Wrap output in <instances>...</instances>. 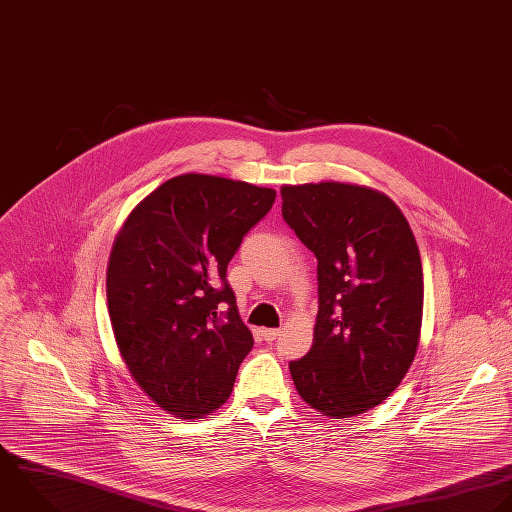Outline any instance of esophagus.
Masks as SVG:
<instances>
[{
	"mask_svg": "<svg viewBox=\"0 0 512 512\" xmlns=\"http://www.w3.org/2000/svg\"><path fill=\"white\" fill-rule=\"evenodd\" d=\"M279 329H261V337H263V341H267V343H271V341H275L277 337H279Z\"/></svg>",
	"mask_w": 512,
	"mask_h": 512,
	"instance_id": "obj_1",
	"label": "esophagus"
}]
</instances>
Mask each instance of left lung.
Listing matches in <instances>:
<instances>
[{"label":"left lung","instance_id":"8db88e82","mask_svg":"<svg viewBox=\"0 0 512 512\" xmlns=\"http://www.w3.org/2000/svg\"><path fill=\"white\" fill-rule=\"evenodd\" d=\"M283 219L317 257L311 351L291 361L301 399L331 419L383 403L405 379L421 337L423 265L401 209L353 183L283 185Z\"/></svg>","mask_w":512,"mask_h":512}]
</instances>
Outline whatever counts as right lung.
<instances>
[{
    "label": "right lung",
    "mask_w": 512,
    "mask_h": 512,
    "mask_svg": "<svg viewBox=\"0 0 512 512\" xmlns=\"http://www.w3.org/2000/svg\"><path fill=\"white\" fill-rule=\"evenodd\" d=\"M275 189L177 175L125 219L107 265V309L135 383L169 415L201 419L231 395L253 335L227 265Z\"/></svg>",
    "instance_id": "obj_1"
}]
</instances>
